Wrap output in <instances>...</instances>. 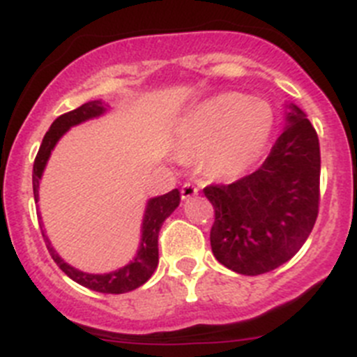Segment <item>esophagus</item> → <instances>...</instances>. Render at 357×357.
Segmentation results:
<instances>
[{
    "mask_svg": "<svg viewBox=\"0 0 357 357\" xmlns=\"http://www.w3.org/2000/svg\"><path fill=\"white\" fill-rule=\"evenodd\" d=\"M194 195H197V186H194L192 183H185V185L181 186V197L190 199L194 197Z\"/></svg>",
    "mask_w": 357,
    "mask_h": 357,
    "instance_id": "esophagus-1",
    "label": "esophagus"
}]
</instances>
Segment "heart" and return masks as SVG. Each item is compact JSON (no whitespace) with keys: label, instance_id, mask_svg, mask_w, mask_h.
<instances>
[{"label":"heart","instance_id":"heart-1","mask_svg":"<svg viewBox=\"0 0 357 357\" xmlns=\"http://www.w3.org/2000/svg\"><path fill=\"white\" fill-rule=\"evenodd\" d=\"M274 126L266 101L242 94H220L199 105L179 133L186 156L206 153L217 174L234 176L252 165L265 151Z\"/></svg>","mask_w":357,"mask_h":357}]
</instances>
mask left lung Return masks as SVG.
I'll list each match as a JSON object with an SVG mask.
<instances>
[{
  "mask_svg": "<svg viewBox=\"0 0 357 357\" xmlns=\"http://www.w3.org/2000/svg\"><path fill=\"white\" fill-rule=\"evenodd\" d=\"M287 123L258 171L202 190L215 210L213 256L238 274H266L294 258L319 215V137L295 105Z\"/></svg>",
  "mask_w": 357,
  "mask_h": 357,
  "instance_id": "1",
  "label": "left lung"
}]
</instances>
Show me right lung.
I'll return each instance as SVG.
<instances>
[{
	"mask_svg": "<svg viewBox=\"0 0 357 357\" xmlns=\"http://www.w3.org/2000/svg\"><path fill=\"white\" fill-rule=\"evenodd\" d=\"M107 112V107L101 99L98 101H89L82 105L79 108L67 114L60 115L59 119H54V123L44 135L43 144L38 147V153L35 156L33 162V197L35 202L38 201V181L43 178L44 167H46L47 160H50L51 151L56 146L62 135L66 133L69 128L76 126L79 123H85L89 119L99 117L101 114ZM179 192L178 188L171 190L169 194H163L160 197L149 199L146 206V213H144V222H142V242H140L139 252L135 256L131 263L126 266L119 268V271L110 272V274H86V272L76 271L75 266L67 265L59 255L56 250L51 247V242L47 240L46 233L43 231L44 242H46L47 250H50L51 258L54 263L62 268L63 274L69 275L73 281L78 284L91 290L99 291V294H126V291L135 290V288L142 287L144 282L153 275V272L158 266V233L162 227L163 220H165L176 208L179 206ZM43 229V227H40Z\"/></svg>",
	"mask_w": 357,
	"mask_h": 357,
	"instance_id": "1",
	"label": "right lung"
}]
</instances>
